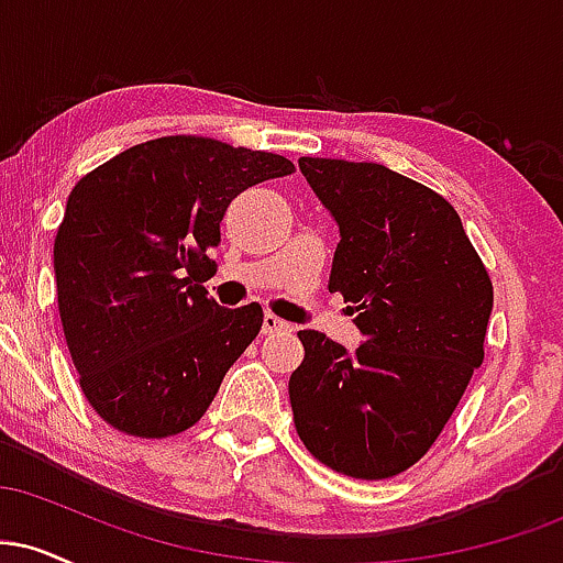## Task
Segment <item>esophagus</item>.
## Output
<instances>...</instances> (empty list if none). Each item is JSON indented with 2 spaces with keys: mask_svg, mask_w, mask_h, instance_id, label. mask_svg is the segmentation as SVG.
<instances>
[{
  "mask_svg": "<svg viewBox=\"0 0 563 563\" xmlns=\"http://www.w3.org/2000/svg\"><path fill=\"white\" fill-rule=\"evenodd\" d=\"M262 331L267 333V335H273V333H288V331H294V325H290V322H286V320L277 318V314L267 312V314H264V320H262Z\"/></svg>",
  "mask_w": 563,
  "mask_h": 563,
  "instance_id": "esophagus-1",
  "label": "esophagus"
}]
</instances>
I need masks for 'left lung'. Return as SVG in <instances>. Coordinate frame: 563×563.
I'll list each match as a JSON object with an SVG mask.
<instances>
[{
  "mask_svg": "<svg viewBox=\"0 0 563 563\" xmlns=\"http://www.w3.org/2000/svg\"><path fill=\"white\" fill-rule=\"evenodd\" d=\"M341 232L328 290L352 303L349 354L299 331L288 394L303 448L354 479H389L429 452L484 360L493 280L439 192L386 169L299 158Z\"/></svg>",
  "mask_w": 563,
  "mask_h": 563,
  "instance_id": "1",
  "label": "left lung"
}]
</instances>
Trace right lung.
Masks as SVG:
<instances>
[{"instance_id":"1","label":"right lung","mask_w":563,"mask_h":563,"mask_svg":"<svg viewBox=\"0 0 563 563\" xmlns=\"http://www.w3.org/2000/svg\"><path fill=\"white\" fill-rule=\"evenodd\" d=\"M294 172L275 153L196 134L129 147L70 190L55 283L70 360L97 416L142 439L203 418L262 328L260 303L219 307L198 286L219 222L249 187Z\"/></svg>"}]
</instances>
